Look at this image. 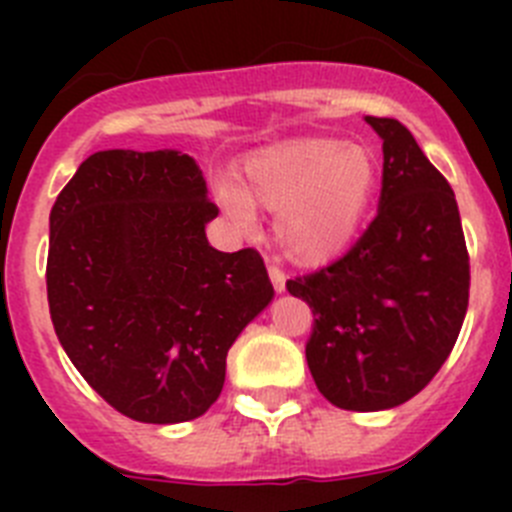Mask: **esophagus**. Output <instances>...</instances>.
<instances>
[{
  "label": "esophagus",
  "mask_w": 512,
  "mask_h": 512,
  "mask_svg": "<svg viewBox=\"0 0 512 512\" xmlns=\"http://www.w3.org/2000/svg\"><path fill=\"white\" fill-rule=\"evenodd\" d=\"M269 279L277 292H284V289H287V274H284L277 264H271V261H269Z\"/></svg>",
  "instance_id": "obj_1"
}]
</instances>
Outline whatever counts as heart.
Instances as JSON below:
<instances>
[{
  "label": "heart",
  "mask_w": 512,
  "mask_h": 512,
  "mask_svg": "<svg viewBox=\"0 0 512 512\" xmlns=\"http://www.w3.org/2000/svg\"><path fill=\"white\" fill-rule=\"evenodd\" d=\"M377 192L372 153L341 140L307 138L253 153L241 169V192L220 189V205L241 228L253 207L277 212L274 235L289 259L320 264L351 243Z\"/></svg>",
  "instance_id": "b5f03b06"
}]
</instances>
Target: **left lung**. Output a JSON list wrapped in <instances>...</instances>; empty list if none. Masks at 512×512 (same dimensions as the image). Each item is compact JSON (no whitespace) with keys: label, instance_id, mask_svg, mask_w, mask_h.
I'll return each instance as SVG.
<instances>
[{"label":"left lung","instance_id":"obj_1","mask_svg":"<svg viewBox=\"0 0 512 512\" xmlns=\"http://www.w3.org/2000/svg\"><path fill=\"white\" fill-rule=\"evenodd\" d=\"M382 138V197L341 259L287 282L312 310L305 356L320 395L372 413L418 395L449 359L469 305V253L454 189L402 122Z\"/></svg>","mask_w":512,"mask_h":512}]
</instances>
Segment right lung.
Wrapping results in <instances>:
<instances>
[{
    "mask_svg": "<svg viewBox=\"0 0 512 512\" xmlns=\"http://www.w3.org/2000/svg\"><path fill=\"white\" fill-rule=\"evenodd\" d=\"M217 217L194 158L99 151L51 210L48 307L71 364L138 423L200 418L225 356L274 297L256 248L215 251Z\"/></svg>",
    "mask_w": 512,
    "mask_h": 512,
    "instance_id": "add662e5",
    "label": "right lung"
}]
</instances>
